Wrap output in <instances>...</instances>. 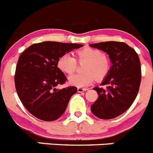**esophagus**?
I'll return each mask as SVG.
<instances>
[{
  "label": "esophagus",
  "instance_id": "esophagus-1",
  "mask_svg": "<svg viewBox=\"0 0 153 153\" xmlns=\"http://www.w3.org/2000/svg\"><path fill=\"white\" fill-rule=\"evenodd\" d=\"M86 90H87V88H77V91L79 92V93H82V92L83 91H85Z\"/></svg>",
  "mask_w": 153,
  "mask_h": 153
}]
</instances>
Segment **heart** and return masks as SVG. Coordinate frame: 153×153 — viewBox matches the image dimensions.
Returning <instances> with one entry per match:
<instances>
[{
    "instance_id": "heart-1",
    "label": "heart",
    "mask_w": 153,
    "mask_h": 153,
    "mask_svg": "<svg viewBox=\"0 0 153 153\" xmlns=\"http://www.w3.org/2000/svg\"><path fill=\"white\" fill-rule=\"evenodd\" d=\"M76 59L68 53H65L59 58L57 68L66 74H71L76 68V61L84 62L82 74L69 76V83L76 87H85L97 80H102L109 73L111 68L110 59L102 51L91 48H84L75 53Z\"/></svg>"
}]
</instances>
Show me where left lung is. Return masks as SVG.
Instances as JSON below:
<instances>
[{
    "label": "left lung",
    "instance_id": "left-lung-1",
    "mask_svg": "<svg viewBox=\"0 0 153 153\" xmlns=\"http://www.w3.org/2000/svg\"><path fill=\"white\" fill-rule=\"evenodd\" d=\"M105 51L112 66L101 83L94 88L98 98L91 106L100 119H112L124 113L135 100L141 81L140 62L137 53L124 42H105L90 45Z\"/></svg>",
    "mask_w": 153,
    "mask_h": 153
}]
</instances>
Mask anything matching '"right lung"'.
I'll return each mask as SVG.
<instances>
[{
	"label": "right lung",
	"instance_id": "obj_1",
	"mask_svg": "<svg viewBox=\"0 0 153 153\" xmlns=\"http://www.w3.org/2000/svg\"><path fill=\"white\" fill-rule=\"evenodd\" d=\"M82 46L44 42L34 44L22 52L16 66L15 85L19 99L30 114L45 121H53L62 115L77 88H56L67 80L57 68V61L63 54Z\"/></svg>",
	"mask_w": 153,
	"mask_h": 153
}]
</instances>
